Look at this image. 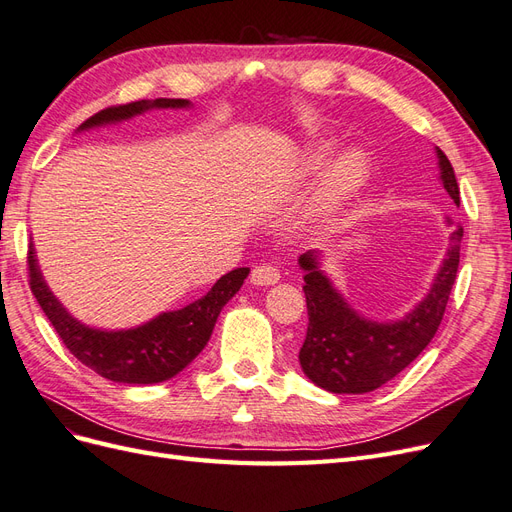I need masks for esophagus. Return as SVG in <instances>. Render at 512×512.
I'll use <instances>...</instances> for the list:
<instances>
[{
  "label": "esophagus",
  "mask_w": 512,
  "mask_h": 512,
  "mask_svg": "<svg viewBox=\"0 0 512 512\" xmlns=\"http://www.w3.org/2000/svg\"><path fill=\"white\" fill-rule=\"evenodd\" d=\"M250 282L254 286H273L280 282V271L271 265H262V267H254L252 275H250Z\"/></svg>",
  "instance_id": "obj_1"
}]
</instances>
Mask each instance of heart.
<instances>
[{"mask_svg":"<svg viewBox=\"0 0 512 512\" xmlns=\"http://www.w3.org/2000/svg\"><path fill=\"white\" fill-rule=\"evenodd\" d=\"M331 151H333V145L327 143L309 153V158H307L309 173H316V170H320L322 164L327 162ZM363 175H365L363 160L356 156V153H344V156L327 170V175H324L322 190H320L322 205L335 207L342 203V200H346L356 188H359V183L363 181Z\"/></svg>","mask_w":512,"mask_h":512,"instance_id":"b5f03b06","label":"heart"}]
</instances>
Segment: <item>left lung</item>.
I'll return each mask as SVG.
<instances>
[{
    "label": "left lung",
    "mask_w": 512,
    "mask_h": 512,
    "mask_svg": "<svg viewBox=\"0 0 512 512\" xmlns=\"http://www.w3.org/2000/svg\"><path fill=\"white\" fill-rule=\"evenodd\" d=\"M436 153L440 181L459 207L455 170L442 149H436ZM461 239L463 228L457 226L451 232L446 258L429 294L397 322H374L356 314L320 271L318 254H303L299 265L305 271L303 292L309 324L299 361L305 376L324 391L359 395L376 391L404 371L440 327L459 269Z\"/></svg>",
    "instance_id": "obj_1"
}]
</instances>
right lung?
<instances>
[{"label": "right lung", "mask_w": 512, "mask_h": 512, "mask_svg": "<svg viewBox=\"0 0 512 512\" xmlns=\"http://www.w3.org/2000/svg\"><path fill=\"white\" fill-rule=\"evenodd\" d=\"M183 106H190V102L179 98H158L111 106L89 117L81 130L130 119L149 111V108ZM27 267L29 288H32L42 312L51 320L64 346L102 378L123 384L164 382L188 367L200 350L207 346L222 307L235 297L247 273H250L247 267L230 271L213 284L203 299L175 309V312H164L136 329L100 331L85 327L83 322L72 318L66 307L55 299L40 273L34 243H29Z\"/></svg>", "instance_id": "1"}]
</instances>
